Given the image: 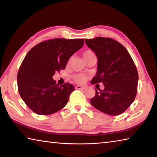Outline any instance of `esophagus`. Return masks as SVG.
Masks as SVG:
<instances>
[{
    "label": "esophagus",
    "instance_id": "esophagus-1",
    "mask_svg": "<svg viewBox=\"0 0 157 157\" xmlns=\"http://www.w3.org/2000/svg\"><path fill=\"white\" fill-rule=\"evenodd\" d=\"M75 89H79V90L85 89H86V86H81V85H78V86H75Z\"/></svg>",
    "mask_w": 157,
    "mask_h": 157
}]
</instances>
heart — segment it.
I'll list each match as a JSON object with an SVG mask.
<instances>
[{"mask_svg": "<svg viewBox=\"0 0 157 157\" xmlns=\"http://www.w3.org/2000/svg\"><path fill=\"white\" fill-rule=\"evenodd\" d=\"M93 55H95V54L94 52L91 50H87L83 52V57L85 61H86L90 57L93 56ZM73 78L74 80H75L76 82H78V83H83V82H84L85 80H86V77L84 75H83V74L79 73V74H75V75H74L73 76Z\"/></svg>", "mask_w": 157, "mask_h": 157, "instance_id": "obj_1", "label": "heart"}]
</instances>
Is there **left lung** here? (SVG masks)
I'll return each mask as SVG.
<instances>
[{"mask_svg": "<svg viewBox=\"0 0 157 157\" xmlns=\"http://www.w3.org/2000/svg\"><path fill=\"white\" fill-rule=\"evenodd\" d=\"M85 43L98 58V71L91 84L102 83L105 86L95 89L90 102L108 115L121 114L136 95L139 75L134 61L123 45L111 38L86 39Z\"/></svg>", "mask_w": 157, "mask_h": 157, "instance_id": "1", "label": "left lung"}]
</instances>
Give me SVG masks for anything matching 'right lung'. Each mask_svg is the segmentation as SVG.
Here are the masks:
<instances>
[{
    "label": "right lung",
    "instance_id": "obj_1",
    "mask_svg": "<svg viewBox=\"0 0 157 157\" xmlns=\"http://www.w3.org/2000/svg\"><path fill=\"white\" fill-rule=\"evenodd\" d=\"M84 41L82 39H50L36 45L25 55L18 72V89L33 112L50 115L67 104L75 87L69 83L59 86L52 76L65 69L69 58L83 46Z\"/></svg>",
    "mask_w": 157,
    "mask_h": 157
}]
</instances>
